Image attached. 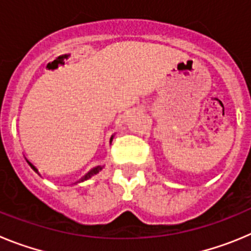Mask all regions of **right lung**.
I'll use <instances>...</instances> for the list:
<instances>
[{"label": "right lung", "instance_id": "obj_1", "mask_svg": "<svg viewBox=\"0 0 251 251\" xmlns=\"http://www.w3.org/2000/svg\"><path fill=\"white\" fill-rule=\"evenodd\" d=\"M30 165H31V163H30ZM31 167L34 168L35 171H37V170H36V167H35L34 165H31ZM101 168H103V167H101V166H97V167H94V168H93V170H90L89 172H88V174H86L85 176H84L83 178L80 179V181H81V182H83V181H85V179H89L90 177H92V176H94V175H97V174H98V172H99V171L101 170Z\"/></svg>", "mask_w": 251, "mask_h": 251}]
</instances>
